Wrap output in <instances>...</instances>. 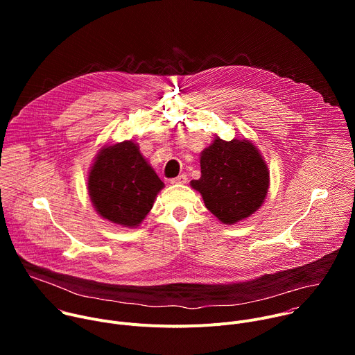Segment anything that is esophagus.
<instances>
[{
    "mask_svg": "<svg viewBox=\"0 0 355 355\" xmlns=\"http://www.w3.org/2000/svg\"><path fill=\"white\" fill-rule=\"evenodd\" d=\"M187 175L185 174H181V175H178V177H175V178H171L170 180V184H185L187 182Z\"/></svg>",
    "mask_w": 355,
    "mask_h": 355,
    "instance_id": "esophagus-1",
    "label": "esophagus"
}]
</instances>
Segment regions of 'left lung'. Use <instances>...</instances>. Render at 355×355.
<instances>
[{"mask_svg":"<svg viewBox=\"0 0 355 355\" xmlns=\"http://www.w3.org/2000/svg\"><path fill=\"white\" fill-rule=\"evenodd\" d=\"M270 173L250 140L230 141L216 136L200 153V178L191 187L222 223L233 225L254 214L267 196Z\"/></svg>","mask_w":355,"mask_h":355,"instance_id":"8db88e82","label":"left lung"}]
</instances>
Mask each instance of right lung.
Wrapping results in <instances>:
<instances>
[{
    "label": "right lung",
    "mask_w": 355,
    "mask_h": 355,
    "mask_svg": "<svg viewBox=\"0 0 355 355\" xmlns=\"http://www.w3.org/2000/svg\"><path fill=\"white\" fill-rule=\"evenodd\" d=\"M163 187L132 140L101 148L88 175V193L96 212L125 227L140 225Z\"/></svg>",
    "instance_id": "right-lung-1"
}]
</instances>
